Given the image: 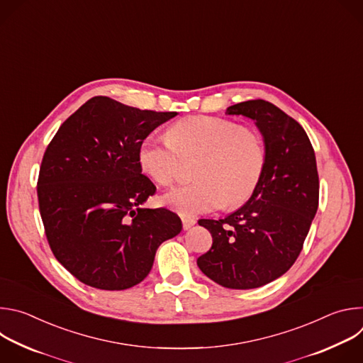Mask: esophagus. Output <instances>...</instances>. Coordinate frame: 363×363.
<instances>
[{"label":"esophagus","mask_w":363,"mask_h":363,"mask_svg":"<svg viewBox=\"0 0 363 363\" xmlns=\"http://www.w3.org/2000/svg\"><path fill=\"white\" fill-rule=\"evenodd\" d=\"M196 224V221L194 218H189V217H182V227L184 230H189L191 227H194Z\"/></svg>","instance_id":"esophagus-1"}]
</instances>
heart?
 I'll return each mask as SVG.
<instances>
[{
  "mask_svg": "<svg viewBox=\"0 0 363 363\" xmlns=\"http://www.w3.org/2000/svg\"><path fill=\"white\" fill-rule=\"evenodd\" d=\"M201 155L198 181L168 191L162 201L174 211L194 217L242 205L262 179L266 149L260 133L218 116L195 115L175 122L164 136H146L138 161L155 182L169 185L179 172L181 157Z\"/></svg>",
  "mask_w": 363,
  "mask_h": 363,
  "instance_id": "heart-1",
  "label": "heart"
}]
</instances>
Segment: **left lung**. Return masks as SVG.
Here are the masks:
<instances>
[{
  "label": "left lung",
  "mask_w": 363,
  "mask_h": 363,
  "mask_svg": "<svg viewBox=\"0 0 363 363\" xmlns=\"http://www.w3.org/2000/svg\"><path fill=\"white\" fill-rule=\"evenodd\" d=\"M225 115L254 121L266 165L251 198L223 220H199L213 235L199 270L227 289H257L283 276L298 257L319 205L316 157L304 129L266 100H247Z\"/></svg>",
  "instance_id": "8db88e82"
}]
</instances>
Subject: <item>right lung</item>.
I'll return each instance as SVG.
<instances>
[{
	"mask_svg": "<svg viewBox=\"0 0 363 363\" xmlns=\"http://www.w3.org/2000/svg\"><path fill=\"white\" fill-rule=\"evenodd\" d=\"M175 116L94 96L47 146L37 184L41 220L55 257L82 283L136 286L158 247L181 233L175 213L142 206L157 186L138 161L139 143Z\"/></svg>",
	"mask_w": 363,
	"mask_h": 363,
	"instance_id": "obj_1",
	"label": "right lung"
}]
</instances>
